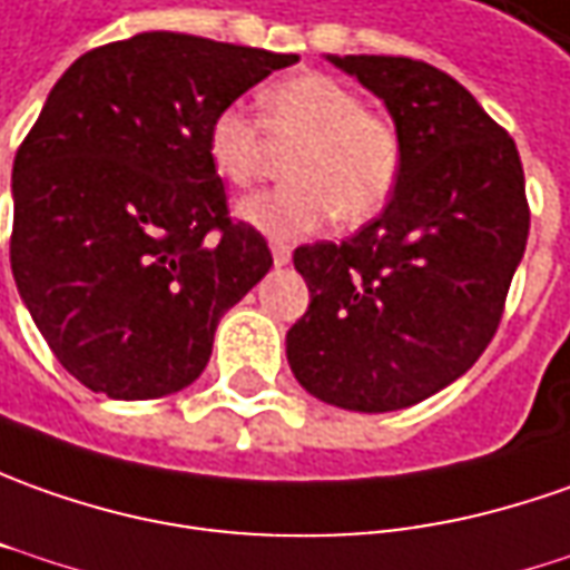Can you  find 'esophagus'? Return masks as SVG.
<instances>
[{
    "label": "esophagus",
    "instance_id": "1",
    "mask_svg": "<svg viewBox=\"0 0 570 570\" xmlns=\"http://www.w3.org/2000/svg\"><path fill=\"white\" fill-rule=\"evenodd\" d=\"M273 263H276V266H288V263H292V247H288V244H273Z\"/></svg>",
    "mask_w": 570,
    "mask_h": 570
}]
</instances>
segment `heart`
Here are the masks:
<instances>
[{
  "mask_svg": "<svg viewBox=\"0 0 570 570\" xmlns=\"http://www.w3.org/2000/svg\"><path fill=\"white\" fill-rule=\"evenodd\" d=\"M273 147L285 159L288 185L240 200L238 219L276 240L311 235L335 216L364 225L392 200L401 178V134L392 118L364 109L345 80L304 71L263 90V121L240 102L219 106L206 125L213 171L250 187L269 169Z\"/></svg>",
  "mask_w": 570,
  "mask_h": 570,
  "instance_id": "heart-1",
  "label": "heart"
}]
</instances>
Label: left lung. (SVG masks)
Returning <instances> with one entry per match:
<instances>
[{
    "label": "left lung",
    "mask_w": 570,
    "mask_h": 570,
    "mask_svg": "<svg viewBox=\"0 0 570 570\" xmlns=\"http://www.w3.org/2000/svg\"><path fill=\"white\" fill-rule=\"evenodd\" d=\"M330 62L383 99L404 159L383 216L294 250L311 307L285 345L313 399L385 414L436 395L492 342L530 232L524 169L445 71L404 56Z\"/></svg>",
    "instance_id": "obj_1"
}]
</instances>
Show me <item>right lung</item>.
Instances as JSON below:
<instances>
[{
	"label": "right lung",
	"mask_w": 570,
	"mask_h": 570,
	"mask_svg": "<svg viewBox=\"0 0 570 570\" xmlns=\"http://www.w3.org/2000/svg\"><path fill=\"white\" fill-rule=\"evenodd\" d=\"M297 56L153 30L83 52L11 169V273L59 364L109 399L181 392L269 273L228 219L206 125Z\"/></svg>",
	"instance_id": "obj_1"
}]
</instances>
